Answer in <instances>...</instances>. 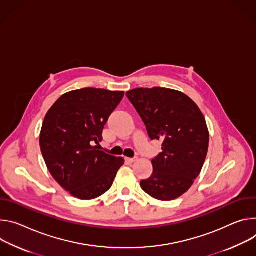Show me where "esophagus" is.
<instances>
[{
    "instance_id": "esophagus-1",
    "label": "esophagus",
    "mask_w": 256,
    "mask_h": 256,
    "mask_svg": "<svg viewBox=\"0 0 256 256\" xmlns=\"http://www.w3.org/2000/svg\"><path fill=\"white\" fill-rule=\"evenodd\" d=\"M126 160L129 162H134L137 160V158H126Z\"/></svg>"
}]
</instances>
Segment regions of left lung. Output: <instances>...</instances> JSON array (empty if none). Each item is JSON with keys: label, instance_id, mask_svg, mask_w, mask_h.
I'll return each mask as SVG.
<instances>
[{"label": "left lung", "instance_id": "1", "mask_svg": "<svg viewBox=\"0 0 256 256\" xmlns=\"http://www.w3.org/2000/svg\"><path fill=\"white\" fill-rule=\"evenodd\" d=\"M152 140L162 152L152 162V176L141 188L156 200L168 202L183 195L200 174L210 142L206 119L197 104L181 92L154 88L126 92Z\"/></svg>", "mask_w": 256, "mask_h": 256}]
</instances>
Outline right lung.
I'll return each mask as SVG.
<instances>
[{
    "label": "right lung",
    "instance_id": "right-lung-1",
    "mask_svg": "<svg viewBox=\"0 0 256 256\" xmlns=\"http://www.w3.org/2000/svg\"><path fill=\"white\" fill-rule=\"evenodd\" d=\"M124 92L81 88L69 92L46 112L40 150L54 179L72 196L94 200L112 185L123 158L100 150L102 130Z\"/></svg>",
    "mask_w": 256,
    "mask_h": 256
}]
</instances>
